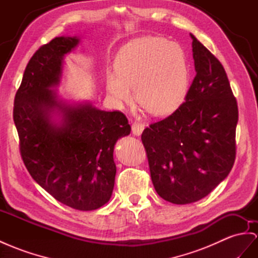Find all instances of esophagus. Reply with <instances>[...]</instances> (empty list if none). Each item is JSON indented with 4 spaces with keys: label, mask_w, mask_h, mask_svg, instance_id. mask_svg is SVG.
Returning a JSON list of instances; mask_svg holds the SVG:
<instances>
[{
    "label": "esophagus",
    "mask_w": 258,
    "mask_h": 258,
    "mask_svg": "<svg viewBox=\"0 0 258 258\" xmlns=\"http://www.w3.org/2000/svg\"><path fill=\"white\" fill-rule=\"evenodd\" d=\"M145 128V125L142 122H138L135 121L132 123V132H133V134L136 136H140L142 134V132Z\"/></svg>",
    "instance_id": "obj_1"
}]
</instances>
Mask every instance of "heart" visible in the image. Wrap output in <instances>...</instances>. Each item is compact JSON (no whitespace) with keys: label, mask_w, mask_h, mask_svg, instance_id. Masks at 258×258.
<instances>
[{"label":"heart","mask_w":258,"mask_h":258,"mask_svg":"<svg viewBox=\"0 0 258 258\" xmlns=\"http://www.w3.org/2000/svg\"><path fill=\"white\" fill-rule=\"evenodd\" d=\"M114 73H108L105 87L116 104L136 101L148 113H172L184 101L188 87V68L183 49L164 38L146 36L130 42L115 60Z\"/></svg>","instance_id":"b5f03b06"}]
</instances>
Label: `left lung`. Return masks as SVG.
<instances>
[{
  "instance_id": "left-lung-1",
  "label": "left lung",
  "mask_w": 258,
  "mask_h": 258,
  "mask_svg": "<svg viewBox=\"0 0 258 258\" xmlns=\"http://www.w3.org/2000/svg\"><path fill=\"white\" fill-rule=\"evenodd\" d=\"M190 37L196 76L185 101L142 134L156 192L177 205L207 196L228 176L236 155L239 111L227 73Z\"/></svg>"
}]
</instances>
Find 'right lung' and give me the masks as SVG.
<instances>
[{
    "instance_id": "1",
    "label": "right lung",
    "mask_w": 258,
    "mask_h": 258,
    "mask_svg": "<svg viewBox=\"0 0 258 258\" xmlns=\"http://www.w3.org/2000/svg\"><path fill=\"white\" fill-rule=\"evenodd\" d=\"M77 37H56L31 56L16 92L13 117L19 151L28 172L56 201L77 210H95L108 203L114 186V145L131 133L120 111H103L90 103L57 100L66 53ZM56 109L60 123L51 120Z\"/></svg>"
}]
</instances>
